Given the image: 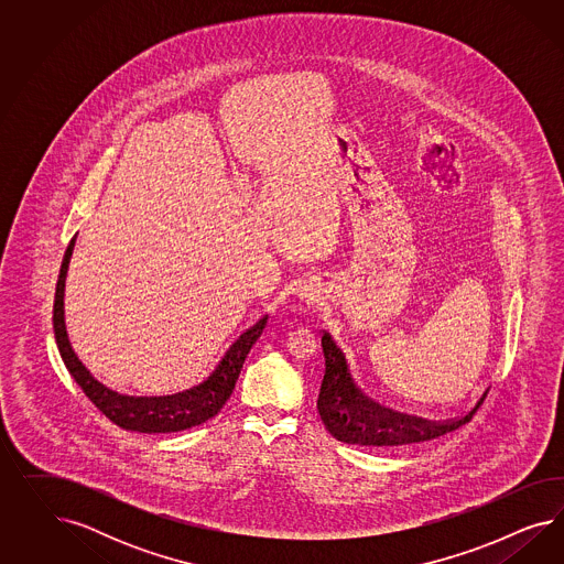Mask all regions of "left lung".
I'll return each mask as SVG.
<instances>
[{"label":"left lung","instance_id":"1","mask_svg":"<svg viewBox=\"0 0 564 564\" xmlns=\"http://www.w3.org/2000/svg\"><path fill=\"white\" fill-rule=\"evenodd\" d=\"M323 351H325V378L318 394V413L325 422L326 430L341 443L375 446V448H393L403 444L426 443L438 438L446 432L471 422L479 405L484 403L486 389L478 403L462 417L446 422H427L415 415L394 413L393 410L380 408L359 393L347 370V361L341 349L323 333Z\"/></svg>","mask_w":564,"mask_h":564}]
</instances>
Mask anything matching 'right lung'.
I'll return each instance as SVG.
<instances>
[{"label":"right lung","mask_w":564,"mask_h":564,"mask_svg":"<svg viewBox=\"0 0 564 564\" xmlns=\"http://www.w3.org/2000/svg\"><path fill=\"white\" fill-rule=\"evenodd\" d=\"M74 241L76 238H72L69 241L68 250L62 260L59 279L55 285L53 330H55V343H57L62 359H64L72 378L76 380V384L83 389V393L116 426L132 430V432L167 434V432H180V430L200 426V424H205L206 420L215 417L223 410V405L227 403L229 394L234 393L241 366L248 358L252 345L262 335L269 316H262L257 325L250 326L246 333H241L238 341L227 349V354L223 356L219 366L213 370V375L208 376L205 382L192 387L188 391L165 394V397H130V394L116 393V391L102 387L101 382H97L90 376V372L83 366V361L76 358L68 341L66 323H64V288H66V273H68Z\"/></svg>","instance_id":"add662e5"}]
</instances>
